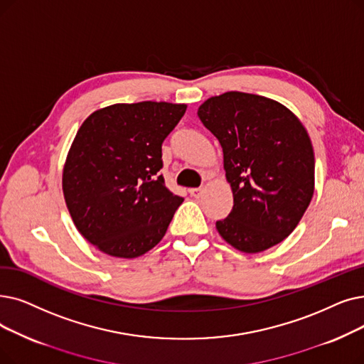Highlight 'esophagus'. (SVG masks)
Here are the masks:
<instances>
[{
    "instance_id": "esophagus-1",
    "label": "esophagus",
    "mask_w": 364,
    "mask_h": 364,
    "mask_svg": "<svg viewBox=\"0 0 364 364\" xmlns=\"http://www.w3.org/2000/svg\"><path fill=\"white\" fill-rule=\"evenodd\" d=\"M188 193L193 198H199L203 193V188L202 187H193V188H188Z\"/></svg>"
}]
</instances>
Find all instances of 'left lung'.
<instances>
[{"label":"left lung","mask_w":364,"mask_h":364,"mask_svg":"<svg viewBox=\"0 0 364 364\" xmlns=\"http://www.w3.org/2000/svg\"><path fill=\"white\" fill-rule=\"evenodd\" d=\"M198 116L223 149L233 208L215 228L244 252L271 248L294 230L314 195V150L304 124L269 98L226 92Z\"/></svg>","instance_id":"8db88e82"}]
</instances>
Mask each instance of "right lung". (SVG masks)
I'll return each mask as SVG.
<instances>
[{"mask_svg": "<svg viewBox=\"0 0 364 364\" xmlns=\"http://www.w3.org/2000/svg\"><path fill=\"white\" fill-rule=\"evenodd\" d=\"M187 105L114 104L77 131L62 176L75 228L113 257L134 259L159 244L183 198L159 171L162 143Z\"/></svg>", "mask_w": 364, "mask_h": 364, "instance_id": "obj_1", "label": "right lung"}]
</instances>
